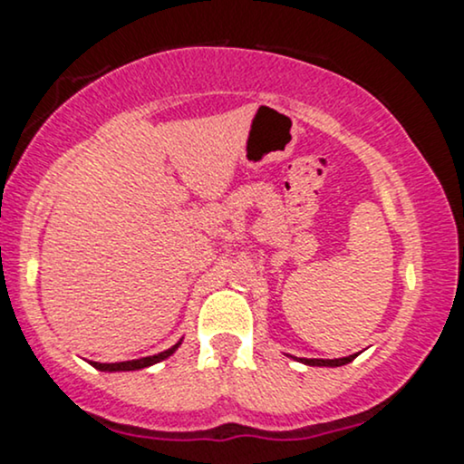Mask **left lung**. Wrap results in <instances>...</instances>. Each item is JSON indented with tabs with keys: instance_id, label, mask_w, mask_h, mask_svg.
<instances>
[{
	"instance_id": "obj_1",
	"label": "left lung",
	"mask_w": 464,
	"mask_h": 464,
	"mask_svg": "<svg viewBox=\"0 0 464 464\" xmlns=\"http://www.w3.org/2000/svg\"><path fill=\"white\" fill-rule=\"evenodd\" d=\"M356 354H350V356H343V359H300L304 362V365H314V367H339V365H345V362L354 361Z\"/></svg>"
}]
</instances>
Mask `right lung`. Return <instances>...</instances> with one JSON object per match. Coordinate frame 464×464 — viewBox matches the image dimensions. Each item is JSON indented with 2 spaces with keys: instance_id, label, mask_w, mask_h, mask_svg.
I'll use <instances>...</instances> for the list:
<instances>
[{
  "instance_id": "obj_1",
  "label": "right lung",
  "mask_w": 464,
  "mask_h": 464,
  "mask_svg": "<svg viewBox=\"0 0 464 464\" xmlns=\"http://www.w3.org/2000/svg\"><path fill=\"white\" fill-rule=\"evenodd\" d=\"M179 348L177 345H172V348L164 350V353L160 354H153V356H144V359H136V361H122V362H94L92 361V367H97V370L102 372H133V370H144V367L149 365H155V362L169 359V356L175 353V350Z\"/></svg>"
}]
</instances>
